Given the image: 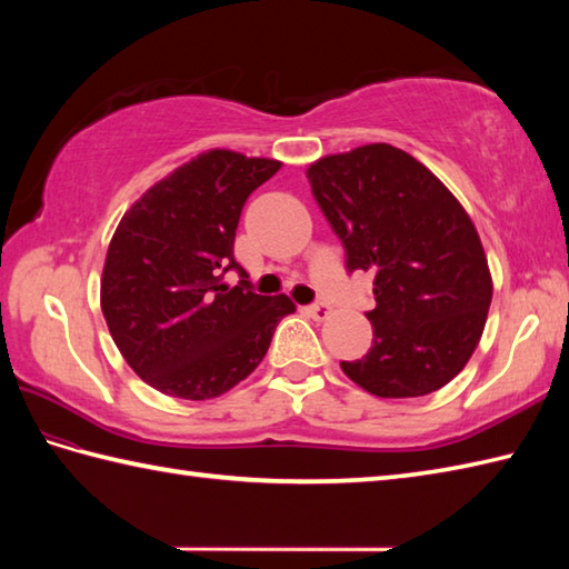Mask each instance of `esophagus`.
Returning a JSON list of instances; mask_svg holds the SVG:
<instances>
[{
  "mask_svg": "<svg viewBox=\"0 0 569 569\" xmlns=\"http://www.w3.org/2000/svg\"><path fill=\"white\" fill-rule=\"evenodd\" d=\"M306 312H308V316H310L312 320L322 322V320H328V318H330L332 308H330L328 303H312V306H308V308H306Z\"/></svg>",
  "mask_w": 569,
  "mask_h": 569,
  "instance_id": "34e87169",
  "label": "esophagus"
}]
</instances>
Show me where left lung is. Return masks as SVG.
<instances>
[{"label": "left lung", "mask_w": 569, "mask_h": 569, "mask_svg": "<svg viewBox=\"0 0 569 569\" xmlns=\"http://www.w3.org/2000/svg\"><path fill=\"white\" fill-rule=\"evenodd\" d=\"M312 198L340 237L347 271L373 273L369 352L340 361L379 398L442 389L485 332L491 273L462 204L413 156L367 143L308 168Z\"/></svg>", "instance_id": "8db88e82"}]
</instances>
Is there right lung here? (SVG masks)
Listing matches in <instances>:
<instances>
[{"mask_svg":"<svg viewBox=\"0 0 569 569\" xmlns=\"http://www.w3.org/2000/svg\"><path fill=\"white\" fill-rule=\"evenodd\" d=\"M281 163L214 149L131 204L107 249L102 312L127 365L186 401L222 396L259 367L288 296H259L234 261L244 202ZM240 273L237 287L221 278Z\"/></svg>","mask_w":569,"mask_h":569,"instance_id":"right-lung-1","label":"right lung"}]
</instances>
